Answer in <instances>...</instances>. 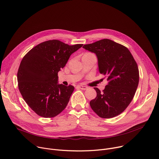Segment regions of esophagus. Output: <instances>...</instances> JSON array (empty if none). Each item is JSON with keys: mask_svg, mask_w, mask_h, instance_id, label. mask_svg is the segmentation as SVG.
Listing matches in <instances>:
<instances>
[{"mask_svg": "<svg viewBox=\"0 0 159 159\" xmlns=\"http://www.w3.org/2000/svg\"><path fill=\"white\" fill-rule=\"evenodd\" d=\"M77 88H79V89H80L81 90H86L88 88L86 87V86H83V85H78V86H77Z\"/></svg>", "mask_w": 159, "mask_h": 159, "instance_id": "esophagus-1", "label": "esophagus"}]
</instances>
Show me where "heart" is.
Returning <instances> with one entry per match:
<instances>
[{"mask_svg": "<svg viewBox=\"0 0 159 159\" xmlns=\"http://www.w3.org/2000/svg\"><path fill=\"white\" fill-rule=\"evenodd\" d=\"M89 55H93L91 53H86V54H84V56H89Z\"/></svg>", "mask_w": 159, "mask_h": 159, "instance_id": "1", "label": "heart"}]
</instances>
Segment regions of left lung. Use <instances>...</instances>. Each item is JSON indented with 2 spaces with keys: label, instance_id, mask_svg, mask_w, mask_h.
I'll list each match as a JSON object with an SVG mask.
<instances>
[{
  "label": "left lung",
  "instance_id": "8db88e82",
  "mask_svg": "<svg viewBox=\"0 0 159 159\" xmlns=\"http://www.w3.org/2000/svg\"><path fill=\"white\" fill-rule=\"evenodd\" d=\"M83 48L96 54L99 72L108 81L103 92L94 88L97 97L90 102L91 108L102 118L119 115L132 101L138 86L139 70L135 60L126 47L109 39Z\"/></svg>",
  "mask_w": 159,
  "mask_h": 159
}]
</instances>
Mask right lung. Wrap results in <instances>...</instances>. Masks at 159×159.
Wrapping results in <instances>:
<instances>
[{"mask_svg":"<svg viewBox=\"0 0 159 159\" xmlns=\"http://www.w3.org/2000/svg\"><path fill=\"white\" fill-rule=\"evenodd\" d=\"M83 45L48 40L33 47L23 58L17 74L19 90L39 116L54 117L66 107L75 87L59 84L58 72Z\"/></svg>","mask_w":159,"mask_h":159,"instance_id":"obj_1","label":"right lung"}]
</instances>
